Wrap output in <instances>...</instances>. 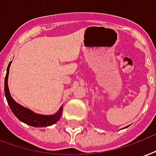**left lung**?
Masks as SVG:
<instances>
[{"instance_id":"left-lung-1","label":"left lung","mask_w":156,"mask_h":156,"mask_svg":"<svg viewBox=\"0 0 156 156\" xmlns=\"http://www.w3.org/2000/svg\"><path fill=\"white\" fill-rule=\"evenodd\" d=\"M126 127H127V126H126V127H124V128H126Z\"/></svg>"}]
</instances>
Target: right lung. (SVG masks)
Here are the masks:
<instances>
[{
	"label": "right lung",
	"mask_w": 156,
	"mask_h": 156,
	"mask_svg": "<svg viewBox=\"0 0 156 156\" xmlns=\"http://www.w3.org/2000/svg\"><path fill=\"white\" fill-rule=\"evenodd\" d=\"M11 62L12 61H10L8 65L7 69H6V75L5 78V95L7 100L8 105L14 115L16 116L20 122H24L31 126H34V127H45V126L55 124L61 117V115L63 112V106H61L57 112L53 115H42V114L35 113L27 107H23L15 101L13 98L11 97L10 91H9V87H8V76H9Z\"/></svg>",
	"instance_id": "obj_1"
}]
</instances>
